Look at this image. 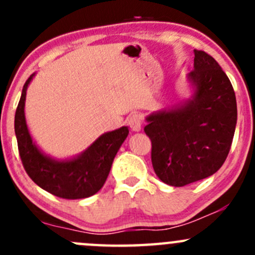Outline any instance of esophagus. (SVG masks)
Returning a JSON list of instances; mask_svg holds the SVG:
<instances>
[{
  "mask_svg": "<svg viewBox=\"0 0 255 255\" xmlns=\"http://www.w3.org/2000/svg\"><path fill=\"white\" fill-rule=\"evenodd\" d=\"M142 123L143 118L139 113H132V115L128 117V126L130 127V129L133 132H139L142 129Z\"/></svg>",
  "mask_w": 255,
  "mask_h": 255,
  "instance_id": "1",
  "label": "esophagus"
}]
</instances>
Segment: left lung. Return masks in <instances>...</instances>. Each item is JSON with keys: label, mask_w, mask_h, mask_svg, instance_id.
Segmentation results:
<instances>
[{"label": "left lung", "mask_w": 255, "mask_h": 255, "mask_svg": "<svg viewBox=\"0 0 255 255\" xmlns=\"http://www.w3.org/2000/svg\"><path fill=\"white\" fill-rule=\"evenodd\" d=\"M190 80L194 99L179 109L146 118L156 176L171 186H185L215 174L230 153L237 125V101L230 79L217 61L195 50Z\"/></svg>", "instance_id": "1"}]
</instances>
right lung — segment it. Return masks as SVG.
<instances>
[{"label": "right lung", "mask_w": 255, "mask_h": 255, "mask_svg": "<svg viewBox=\"0 0 255 255\" xmlns=\"http://www.w3.org/2000/svg\"><path fill=\"white\" fill-rule=\"evenodd\" d=\"M33 76L34 74L23 86L14 116V132L23 168L38 186L60 199L78 200L92 196L104 186L113 159L127 138L128 128L122 127L101 135L85 153L71 160L56 161L48 158L33 143L25 125V91Z\"/></svg>", "instance_id": "1"}]
</instances>
